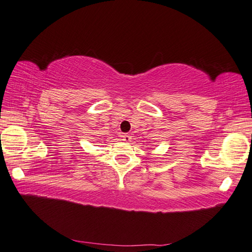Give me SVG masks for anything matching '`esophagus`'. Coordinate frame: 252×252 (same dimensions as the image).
Instances as JSON below:
<instances>
[{
    "mask_svg": "<svg viewBox=\"0 0 252 252\" xmlns=\"http://www.w3.org/2000/svg\"><path fill=\"white\" fill-rule=\"evenodd\" d=\"M121 140L126 143H129L132 140V136L129 134H123V135H121Z\"/></svg>",
    "mask_w": 252,
    "mask_h": 252,
    "instance_id": "esophagus-1",
    "label": "esophagus"
}]
</instances>
